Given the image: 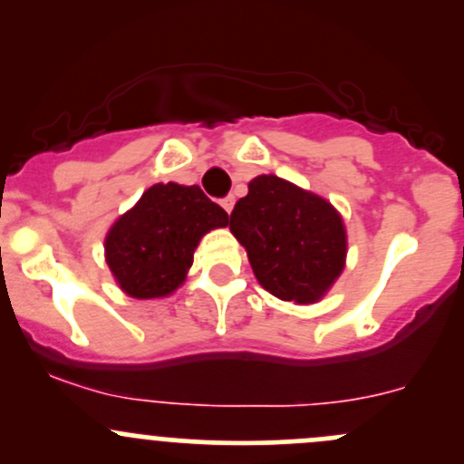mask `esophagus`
<instances>
[{
	"label": "esophagus",
	"mask_w": 464,
	"mask_h": 464,
	"mask_svg": "<svg viewBox=\"0 0 464 464\" xmlns=\"http://www.w3.org/2000/svg\"><path fill=\"white\" fill-rule=\"evenodd\" d=\"M233 204H236V198H233V195H228V198H224V199H222V208L227 210V213H231V210H233Z\"/></svg>",
	"instance_id": "34e87169"
}]
</instances>
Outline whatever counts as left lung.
Segmentation results:
<instances>
[{
	"instance_id": "1",
	"label": "left lung",
	"mask_w": 464,
	"mask_h": 464,
	"mask_svg": "<svg viewBox=\"0 0 464 464\" xmlns=\"http://www.w3.org/2000/svg\"><path fill=\"white\" fill-rule=\"evenodd\" d=\"M228 228L246 249L258 283L280 301H321L345 266L348 233L339 210L276 175L249 181Z\"/></svg>"
}]
</instances>
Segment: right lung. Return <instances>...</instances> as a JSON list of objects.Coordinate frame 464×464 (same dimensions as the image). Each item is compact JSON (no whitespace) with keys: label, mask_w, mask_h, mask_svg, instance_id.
Segmentation results:
<instances>
[{"label":"right lung","mask_w":464,"mask_h":464,"mask_svg":"<svg viewBox=\"0 0 464 464\" xmlns=\"http://www.w3.org/2000/svg\"><path fill=\"white\" fill-rule=\"evenodd\" d=\"M227 224V210L199 186L154 184L110 227L105 262L128 296L166 298L184 285L206 233Z\"/></svg>","instance_id":"right-lung-1"}]
</instances>
